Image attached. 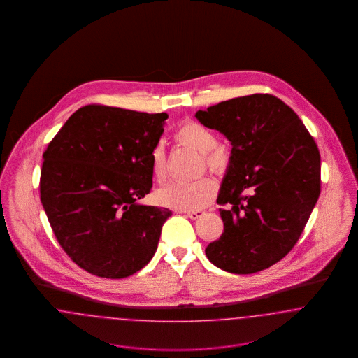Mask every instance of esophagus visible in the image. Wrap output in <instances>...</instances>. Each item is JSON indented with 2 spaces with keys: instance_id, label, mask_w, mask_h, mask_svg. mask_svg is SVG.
Listing matches in <instances>:
<instances>
[{
  "instance_id": "34e87169",
  "label": "esophagus",
  "mask_w": 358,
  "mask_h": 358,
  "mask_svg": "<svg viewBox=\"0 0 358 358\" xmlns=\"http://www.w3.org/2000/svg\"><path fill=\"white\" fill-rule=\"evenodd\" d=\"M204 213V210H187V212H185V215H187V217H190L192 220L200 219Z\"/></svg>"
}]
</instances>
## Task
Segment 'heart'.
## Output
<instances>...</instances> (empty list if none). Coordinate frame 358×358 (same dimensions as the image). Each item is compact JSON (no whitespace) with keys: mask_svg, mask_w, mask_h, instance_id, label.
Returning <instances> with one entry per match:
<instances>
[{"mask_svg":"<svg viewBox=\"0 0 358 358\" xmlns=\"http://www.w3.org/2000/svg\"><path fill=\"white\" fill-rule=\"evenodd\" d=\"M174 139L192 150L201 153L206 169L213 174H222L229 166V154L224 146L217 145L213 131L201 123L187 120L178 126ZM152 173L154 178L162 184L168 177V157L164 146L157 145L152 152ZM216 194L215 182L203 177L197 181L178 184L173 182L157 192L158 204L177 210H199L209 204Z\"/></svg>","mask_w":358,"mask_h":358,"instance_id":"b5f03b06","label":"heart"}]
</instances>
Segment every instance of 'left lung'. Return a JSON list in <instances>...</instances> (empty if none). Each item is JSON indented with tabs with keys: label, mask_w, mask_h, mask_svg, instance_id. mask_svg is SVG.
I'll return each mask as SVG.
<instances>
[{
	"label": "left lung",
	"mask_w": 358,
	"mask_h": 358,
	"mask_svg": "<svg viewBox=\"0 0 358 358\" xmlns=\"http://www.w3.org/2000/svg\"><path fill=\"white\" fill-rule=\"evenodd\" d=\"M232 143L217 204L224 232L205 254L224 271L254 273L289 254L321 193V155L299 117L271 94L199 110Z\"/></svg>",
	"instance_id": "left-lung-1"
}]
</instances>
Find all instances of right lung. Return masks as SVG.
<instances>
[{
	"instance_id": "right-lung-1",
	"label": "right lung",
	"mask_w": 358,
	"mask_h": 358,
	"mask_svg": "<svg viewBox=\"0 0 358 358\" xmlns=\"http://www.w3.org/2000/svg\"><path fill=\"white\" fill-rule=\"evenodd\" d=\"M166 120L87 104L43 154L41 204L59 244L87 273L120 279L153 257L171 210L136 201L153 187L150 155Z\"/></svg>"
}]
</instances>
